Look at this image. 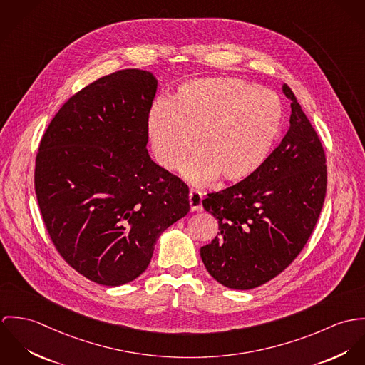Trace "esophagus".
I'll use <instances>...</instances> for the list:
<instances>
[{"label": "esophagus", "instance_id": "1", "mask_svg": "<svg viewBox=\"0 0 365 365\" xmlns=\"http://www.w3.org/2000/svg\"><path fill=\"white\" fill-rule=\"evenodd\" d=\"M202 196L200 193H197L195 190H190V193H189V204H190V210L192 211L202 210Z\"/></svg>", "mask_w": 365, "mask_h": 365}]
</instances>
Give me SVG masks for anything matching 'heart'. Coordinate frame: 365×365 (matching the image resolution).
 <instances>
[{
    "label": "heart",
    "mask_w": 365,
    "mask_h": 365,
    "mask_svg": "<svg viewBox=\"0 0 365 365\" xmlns=\"http://www.w3.org/2000/svg\"><path fill=\"white\" fill-rule=\"evenodd\" d=\"M282 124L283 106L273 92L237 78H205L183 83L170 103L154 105L148 133L165 169L178 168L196 147L199 154L183 166L187 179L237 183L267 160Z\"/></svg>",
    "instance_id": "heart-1"
}]
</instances>
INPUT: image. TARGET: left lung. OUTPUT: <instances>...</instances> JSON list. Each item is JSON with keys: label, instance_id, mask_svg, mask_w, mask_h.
I'll list each match as a JSON object with an SVG mask.
<instances>
[{"label": "left lung", "instance_id": "left-lung-1", "mask_svg": "<svg viewBox=\"0 0 365 365\" xmlns=\"http://www.w3.org/2000/svg\"><path fill=\"white\" fill-rule=\"evenodd\" d=\"M283 91L291 118L280 145L252 176L202 200L220 230L200 249L202 263L228 288H256L283 273L308 242L324 207L322 143L291 88Z\"/></svg>", "mask_w": 365, "mask_h": 365}]
</instances>
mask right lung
I'll list each match as a JSON object with an SVG mask.
<instances>
[{"mask_svg":"<svg viewBox=\"0 0 365 365\" xmlns=\"http://www.w3.org/2000/svg\"><path fill=\"white\" fill-rule=\"evenodd\" d=\"M151 73L119 70L86 85L41 137L35 192L61 257L93 283L133 282L163 231L189 210V187L147 151Z\"/></svg>","mask_w":365,"mask_h":365,"instance_id":"1","label":"right lung"}]
</instances>
